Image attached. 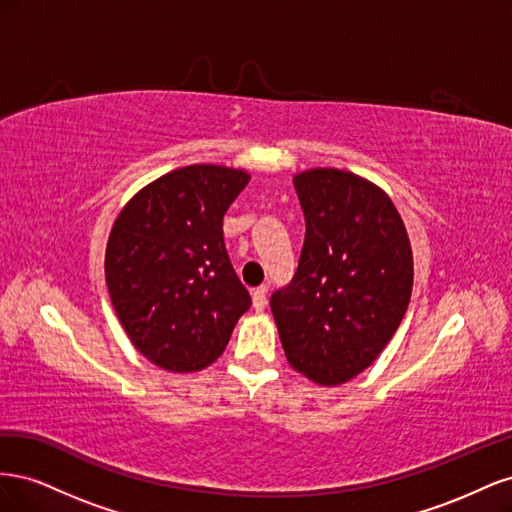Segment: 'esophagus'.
Listing matches in <instances>:
<instances>
[{
	"label": "esophagus",
	"mask_w": 512,
	"mask_h": 512,
	"mask_svg": "<svg viewBox=\"0 0 512 512\" xmlns=\"http://www.w3.org/2000/svg\"><path fill=\"white\" fill-rule=\"evenodd\" d=\"M252 303L256 312H262L267 307V286H258L252 290Z\"/></svg>",
	"instance_id": "34e87169"
}]
</instances>
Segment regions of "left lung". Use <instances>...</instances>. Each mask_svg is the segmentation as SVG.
Returning a JSON list of instances; mask_svg holds the SVG:
<instances>
[{"label": "left lung", "mask_w": 512, "mask_h": 512, "mask_svg": "<svg viewBox=\"0 0 512 512\" xmlns=\"http://www.w3.org/2000/svg\"><path fill=\"white\" fill-rule=\"evenodd\" d=\"M305 243L271 312L288 363L320 386H339L391 342L412 294L414 262L404 220L376 183L339 168L292 177Z\"/></svg>", "instance_id": "1"}]
</instances>
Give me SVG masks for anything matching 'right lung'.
Instances as JSON below:
<instances>
[{
  "instance_id": "right-lung-1",
  "label": "right lung",
  "mask_w": 512,
  "mask_h": 512,
  "mask_svg": "<svg viewBox=\"0 0 512 512\" xmlns=\"http://www.w3.org/2000/svg\"><path fill=\"white\" fill-rule=\"evenodd\" d=\"M250 173L192 164L138 190L104 254L106 286L132 346L173 374L209 367L250 309L224 245L222 220Z\"/></svg>"
}]
</instances>
